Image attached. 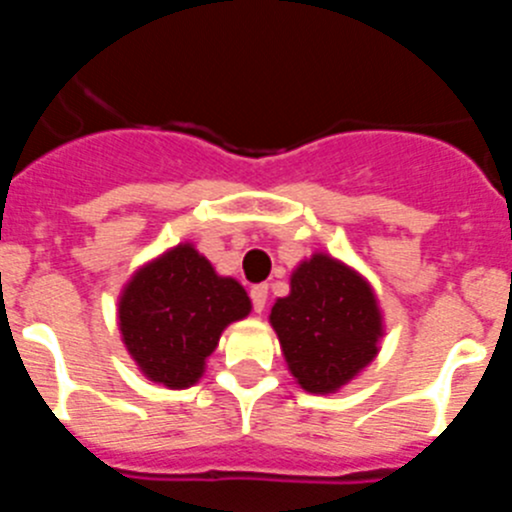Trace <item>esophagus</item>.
Returning a JSON list of instances; mask_svg holds the SVG:
<instances>
[{"label": "esophagus", "mask_w": 512, "mask_h": 512, "mask_svg": "<svg viewBox=\"0 0 512 512\" xmlns=\"http://www.w3.org/2000/svg\"><path fill=\"white\" fill-rule=\"evenodd\" d=\"M266 297H269V287H266V284H253V287H251L253 310H256V312H264Z\"/></svg>", "instance_id": "34e87169"}]
</instances>
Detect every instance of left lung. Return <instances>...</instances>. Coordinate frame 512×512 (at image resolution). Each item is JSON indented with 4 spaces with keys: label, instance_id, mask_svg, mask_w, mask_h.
<instances>
[{
    "label": "left lung",
    "instance_id": "1",
    "mask_svg": "<svg viewBox=\"0 0 512 512\" xmlns=\"http://www.w3.org/2000/svg\"><path fill=\"white\" fill-rule=\"evenodd\" d=\"M271 325L302 390L328 395L372 364L382 312L372 287L351 266L315 253L292 271L289 295L271 307Z\"/></svg>",
    "mask_w": 512,
    "mask_h": 512
}]
</instances>
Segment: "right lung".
<instances>
[{
  "label": "right lung",
  "instance_id": "1",
  "mask_svg": "<svg viewBox=\"0 0 512 512\" xmlns=\"http://www.w3.org/2000/svg\"><path fill=\"white\" fill-rule=\"evenodd\" d=\"M251 312L246 289L217 277L192 243L171 248L135 271L120 297L128 354L151 382L184 390L205 372L220 333Z\"/></svg>",
  "mask_w": 512,
  "mask_h": 512
}]
</instances>
